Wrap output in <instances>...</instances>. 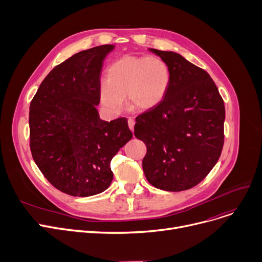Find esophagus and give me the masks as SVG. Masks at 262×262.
<instances>
[{
  "mask_svg": "<svg viewBox=\"0 0 262 262\" xmlns=\"http://www.w3.org/2000/svg\"><path fill=\"white\" fill-rule=\"evenodd\" d=\"M128 126H129V129L132 132H134V126H135V121L133 118H128Z\"/></svg>",
  "mask_w": 262,
  "mask_h": 262,
  "instance_id": "esophagus-1",
  "label": "esophagus"
}]
</instances>
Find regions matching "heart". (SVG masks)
Segmentation results:
<instances>
[{"instance_id": "heart-1", "label": "heart", "mask_w": 262, "mask_h": 262, "mask_svg": "<svg viewBox=\"0 0 262 262\" xmlns=\"http://www.w3.org/2000/svg\"><path fill=\"white\" fill-rule=\"evenodd\" d=\"M170 82V69L162 59L125 56L108 67L106 81L99 87V100L110 115L121 112L125 96L132 109L144 112L162 102Z\"/></svg>"}]
</instances>
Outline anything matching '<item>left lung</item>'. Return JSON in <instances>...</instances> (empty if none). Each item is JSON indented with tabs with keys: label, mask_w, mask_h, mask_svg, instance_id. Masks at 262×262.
Instances as JSON below:
<instances>
[{
	"label": "left lung",
	"mask_w": 262,
	"mask_h": 262,
	"mask_svg": "<svg viewBox=\"0 0 262 262\" xmlns=\"http://www.w3.org/2000/svg\"><path fill=\"white\" fill-rule=\"evenodd\" d=\"M149 50L168 64L171 82L162 102L136 118L135 136L146 145L143 172L158 189L188 190L221 156L224 101L203 69L177 53Z\"/></svg>",
	"instance_id": "8db88e82"
}]
</instances>
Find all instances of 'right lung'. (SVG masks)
<instances>
[{
  "label": "right lung",
  "instance_id": "1",
  "mask_svg": "<svg viewBox=\"0 0 262 262\" xmlns=\"http://www.w3.org/2000/svg\"><path fill=\"white\" fill-rule=\"evenodd\" d=\"M104 45L74 54L41 82L30 106V146L37 167L59 191L91 196L105 191L110 161L133 137L127 119H100V75L114 50Z\"/></svg>",
  "mask_w": 262,
  "mask_h": 262
}]
</instances>
